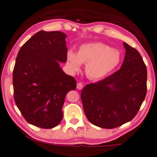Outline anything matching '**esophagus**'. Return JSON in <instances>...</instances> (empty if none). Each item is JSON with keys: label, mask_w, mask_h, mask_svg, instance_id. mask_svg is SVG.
<instances>
[{"label": "esophagus", "mask_w": 157, "mask_h": 157, "mask_svg": "<svg viewBox=\"0 0 157 157\" xmlns=\"http://www.w3.org/2000/svg\"><path fill=\"white\" fill-rule=\"evenodd\" d=\"M83 88V84L81 82H78L77 84V89H82Z\"/></svg>", "instance_id": "34e87169"}]
</instances>
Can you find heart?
Listing matches in <instances>:
<instances>
[{
  "label": "heart",
  "mask_w": 157,
  "mask_h": 157,
  "mask_svg": "<svg viewBox=\"0 0 157 157\" xmlns=\"http://www.w3.org/2000/svg\"><path fill=\"white\" fill-rule=\"evenodd\" d=\"M121 53L103 43L84 44L78 53L69 50L67 64L71 71L80 70L82 63H86V75L91 79H99L113 72L121 62Z\"/></svg>",
  "instance_id": "obj_1"
}]
</instances>
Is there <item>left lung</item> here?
Instances as JSON below:
<instances>
[{
  "mask_svg": "<svg viewBox=\"0 0 157 157\" xmlns=\"http://www.w3.org/2000/svg\"><path fill=\"white\" fill-rule=\"evenodd\" d=\"M121 68L108 78L86 85L81 98L86 117L94 125L114 128L135 117L147 94V68L136 49L124 43Z\"/></svg>",
  "mask_w": 157,
  "mask_h": 157,
  "instance_id": "left-lung-1",
  "label": "left lung"
}]
</instances>
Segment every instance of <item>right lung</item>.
<instances>
[{
    "mask_svg": "<svg viewBox=\"0 0 157 157\" xmlns=\"http://www.w3.org/2000/svg\"><path fill=\"white\" fill-rule=\"evenodd\" d=\"M66 35L40 31L27 40L14 67V98L29 124L52 128L61 122L67 93L76 89L73 77L64 73L59 61H67Z\"/></svg>",
    "mask_w": 157,
    "mask_h": 157,
    "instance_id": "obj_1",
    "label": "right lung"
}]
</instances>
